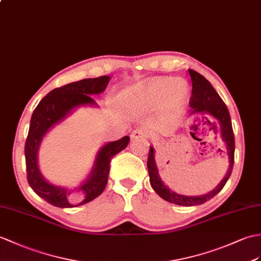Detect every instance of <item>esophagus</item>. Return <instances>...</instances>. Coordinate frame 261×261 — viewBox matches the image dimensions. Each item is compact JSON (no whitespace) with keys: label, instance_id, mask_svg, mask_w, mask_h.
<instances>
[{"label":"esophagus","instance_id":"obj_1","mask_svg":"<svg viewBox=\"0 0 261 261\" xmlns=\"http://www.w3.org/2000/svg\"><path fill=\"white\" fill-rule=\"evenodd\" d=\"M148 137H149L148 132L141 128L133 130L131 133V138L135 139V140H138V139H147Z\"/></svg>","mask_w":261,"mask_h":261}]
</instances>
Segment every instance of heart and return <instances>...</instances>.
Returning <instances> with one entry per match:
<instances>
[{
	"label": "heart",
	"instance_id": "obj_1",
	"mask_svg": "<svg viewBox=\"0 0 261 261\" xmlns=\"http://www.w3.org/2000/svg\"><path fill=\"white\" fill-rule=\"evenodd\" d=\"M189 87L184 80L158 77L130 87L122 92L124 106L132 111H143L159 106L163 101L171 111H178L185 105Z\"/></svg>",
	"mask_w": 261,
	"mask_h": 261
}]
</instances>
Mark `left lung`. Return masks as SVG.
Wrapping results in <instances>:
<instances>
[{"label":"left lung","mask_w":261,"mask_h":261,"mask_svg":"<svg viewBox=\"0 0 261 261\" xmlns=\"http://www.w3.org/2000/svg\"><path fill=\"white\" fill-rule=\"evenodd\" d=\"M189 73L192 81V93L189 101V105L192 108V113H201V114H210L216 121V123L219 124L222 140L227 144V150L229 154V169L221 182L217 186L216 189L205 193L203 196L190 197V196H181L171 191L166 185L162 182V180L159 177L158 169L154 161V149L150 147L149 155H148V171L150 177V184L152 186L153 190L158 195L167 200V201L178 204L185 205V207H190V205H198L207 202L208 200L213 199L217 193H219L222 188L225 187L227 181L232 172L233 162H234V136L231 124V119L228 111V108L225 105V102L217 93V91L211 86V83L202 76L198 72L190 70ZM215 123V124H216Z\"/></svg>","instance_id":"left-lung-1"}]
</instances>
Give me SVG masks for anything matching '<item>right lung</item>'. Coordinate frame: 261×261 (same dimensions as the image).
I'll list each match as a JSON object with an SVG mask.
<instances>
[{"label": "right lung", "mask_w": 261, "mask_h": 261, "mask_svg": "<svg viewBox=\"0 0 261 261\" xmlns=\"http://www.w3.org/2000/svg\"><path fill=\"white\" fill-rule=\"evenodd\" d=\"M109 81L110 77L103 75L83 79L54 89L40 101L32 114L24 149L27 178L30 187L36 195L52 205L59 208L77 207L99 197L108 182L111 159L120 151L125 149L129 143L130 137L125 136L120 140L103 145L96 156L95 166L89 179L74 189H65L48 184L39 170L38 150L42 138L47 130L64 119L75 107L93 105L94 100L90 95L103 92Z\"/></svg>", "instance_id": "add662e5"}]
</instances>
